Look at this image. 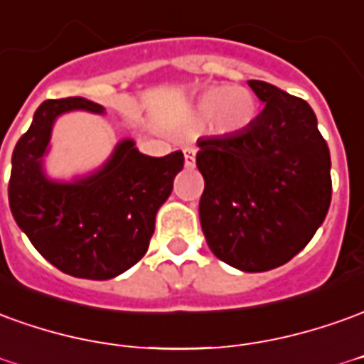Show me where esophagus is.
I'll return each instance as SVG.
<instances>
[{"instance_id":"esophagus-1","label":"esophagus","mask_w":364,"mask_h":364,"mask_svg":"<svg viewBox=\"0 0 364 364\" xmlns=\"http://www.w3.org/2000/svg\"><path fill=\"white\" fill-rule=\"evenodd\" d=\"M183 154H185V167H195V149L187 147L183 149Z\"/></svg>"}]
</instances>
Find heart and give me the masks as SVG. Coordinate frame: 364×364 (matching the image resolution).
I'll return each mask as SVG.
<instances>
[{"mask_svg":"<svg viewBox=\"0 0 364 364\" xmlns=\"http://www.w3.org/2000/svg\"><path fill=\"white\" fill-rule=\"evenodd\" d=\"M258 114V104L250 90L240 86H213L197 98L191 108L189 126L210 128L220 136H235L250 128Z\"/></svg>","mask_w":364,"mask_h":364,"instance_id":"b5f03b06","label":"heart"}]
</instances>
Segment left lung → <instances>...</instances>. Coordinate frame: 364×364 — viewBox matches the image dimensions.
<instances>
[{
	"label": "left lung",
	"instance_id": "left-lung-1",
	"mask_svg": "<svg viewBox=\"0 0 364 364\" xmlns=\"http://www.w3.org/2000/svg\"><path fill=\"white\" fill-rule=\"evenodd\" d=\"M264 102L250 128L197 141L205 179L199 217L210 252L236 270L266 272L314 238L331 205V157L311 106L248 80Z\"/></svg>",
	"mask_w": 364,
	"mask_h": 364
}]
</instances>
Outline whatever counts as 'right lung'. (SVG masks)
Here are the masks:
<instances>
[{
  "instance_id": "obj_1",
  "label": "right lung",
  "mask_w": 364,
  "mask_h": 364,
  "mask_svg": "<svg viewBox=\"0 0 364 364\" xmlns=\"http://www.w3.org/2000/svg\"><path fill=\"white\" fill-rule=\"evenodd\" d=\"M104 114L80 96L45 100L11 157L9 207L17 226L39 254L68 276L110 279L129 270L147 252L156 215L169 199L183 154L144 156L134 139H122L96 171L73 181L45 171L50 134L68 112Z\"/></svg>"
}]
</instances>
